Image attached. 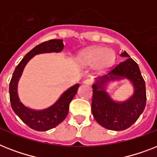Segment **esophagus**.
<instances>
[{"label": "esophagus", "mask_w": 157, "mask_h": 157, "mask_svg": "<svg viewBox=\"0 0 157 157\" xmlns=\"http://www.w3.org/2000/svg\"><path fill=\"white\" fill-rule=\"evenodd\" d=\"M92 83V81L91 79H86L83 81V84H86V85H91Z\"/></svg>", "instance_id": "34e87169"}]
</instances>
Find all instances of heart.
I'll list each match as a JSON object with an SVG mask.
<instances>
[{"instance_id":"heart-1","label":"heart","mask_w":157,"mask_h":157,"mask_svg":"<svg viewBox=\"0 0 157 157\" xmlns=\"http://www.w3.org/2000/svg\"><path fill=\"white\" fill-rule=\"evenodd\" d=\"M115 53L113 50L103 47H94L82 52L78 56V63L83 67L95 66L98 71H104L113 65Z\"/></svg>"}]
</instances>
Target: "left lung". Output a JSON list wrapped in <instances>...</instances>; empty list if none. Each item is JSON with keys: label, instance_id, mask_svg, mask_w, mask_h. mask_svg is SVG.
Listing matches in <instances>:
<instances>
[{"label": "left lung", "instance_id": "obj_1", "mask_svg": "<svg viewBox=\"0 0 157 157\" xmlns=\"http://www.w3.org/2000/svg\"><path fill=\"white\" fill-rule=\"evenodd\" d=\"M127 57L126 61L111 69L107 75L100 77L92 85L93 95L91 112L100 126L111 130H123L137 121L146 106V86L138 64L126 51L120 54ZM126 77L132 82L134 94L123 102H117L104 90L105 85L111 80Z\"/></svg>", "mask_w": 157, "mask_h": 157}]
</instances>
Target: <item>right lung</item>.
Instances as JSON below:
<instances>
[{"label": "right lung", "mask_w": 157, "mask_h": 157, "mask_svg": "<svg viewBox=\"0 0 157 157\" xmlns=\"http://www.w3.org/2000/svg\"><path fill=\"white\" fill-rule=\"evenodd\" d=\"M63 48L62 40H50L36 46L27 52L15 68L10 82V100L13 112L30 128L37 131H45L54 128L64 121L68 114L70 103L77 93L79 84L77 83L66 90L51 107L43 110H33L20 102L17 96V82L25 66L34 56L46 52H61Z\"/></svg>", "instance_id": "right-lung-1"}]
</instances>
